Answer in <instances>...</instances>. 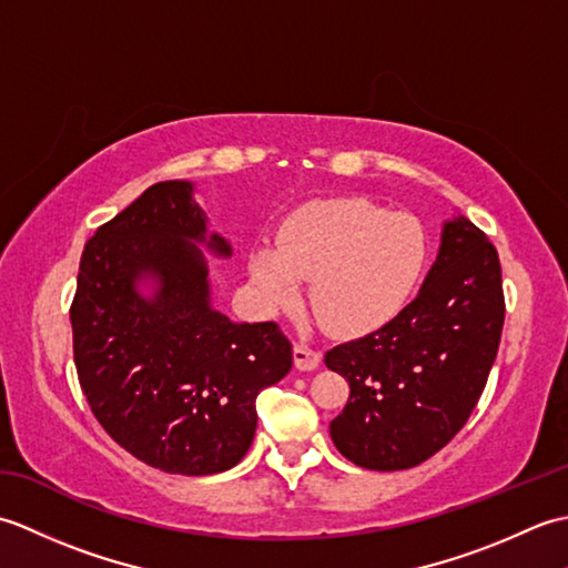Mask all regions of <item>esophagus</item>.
Returning a JSON list of instances; mask_svg holds the SVG:
<instances>
[{
  "instance_id": "obj_1",
  "label": "esophagus",
  "mask_w": 568,
  "mask_h": 568,
  "mask_svg": "<svg viewBox=\"0 0 568 568\" xmlns=\"http://www.w3.org/2000/svg\"><path fill=\"white\" fill-rule=\"evenodd\" d=\"M293 358H295V366L300 371H315L322 361V354L317 348H312L307 344H295L293 348Z\"/></svg>"
}]
</instances>
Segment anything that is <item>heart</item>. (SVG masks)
Segmentation results:
<instances>
[{
  "mask_svg": "<svg viewBox=\"0 0 568 568\" xmlns=\"http://www.w3.org/2000/svg\"><path fill=\"white\" fill-rule=\"evenodd\" d=\"M429 261V239L413 214L364 200H327L300 210L277 246L248 256V275L268 307H287L312 281L310 305L336 334H366L413 300Z\"/></svg>",
  "mask_w": 568,
  "mask_h": 568,
  "instance_id": "obj_1",
  "label": "heart"
}]
</instances>
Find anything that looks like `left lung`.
<instances>
[{
    "label": "left lung",
    "instance_id": "1",
    "mask_svg": "<svg viewBox=\"0 0 568 568\" xmlns=\"http://www.w3.org/2000/svg\"><path fill=\"white\" fill-rule=\"evenodd\" d=\"M505 297L498 251L466 216L444 222L437 261L400 315L334 346L327 368L348 381L329 434L361 468H413L474 413L498 354Z\"/></svg>",
    "mask_w": 568,
    "mask_h": 568
}]
</instances>
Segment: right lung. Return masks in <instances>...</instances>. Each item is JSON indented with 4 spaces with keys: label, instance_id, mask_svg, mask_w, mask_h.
Returning <instances> with one entry per match:
<instances>
[{
    "label": "right lung",
    "instance_id": "add662e5",
    "mask_svg": "<svg viewBox=\"0 0 568 568\" xmlns=\"http://www.w3.org/2000/svg\"><path fill=\"white\" fill-rule=\"evenodd\" d=\"M187 180H165L84 244L70 307L72 354L94 417L139 462L210 476L256 434V397L287 376L275 322L236 324L212 307L207 261L232 256ZM139 284L152 287L140 293Z\"/></svg>",
    "mask_w": 568,
    "mask_h": 568
}]
</instances>
